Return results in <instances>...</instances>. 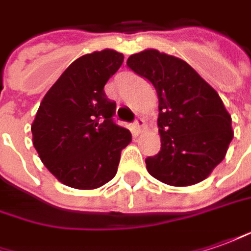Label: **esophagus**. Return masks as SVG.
<instances>
[{"instance_id":"34e87169","label":"esophagus","mask_w":251,"mask_h":251,"mask_svg":"<svg viewBox=\"0 0 251 251\" xmlns=\"http://www.w3.org/2000/svg\"><path fill=\"white\" fill-rule=\"evenodd\" d=\"M144 126H146V121L143 118H137L133 124V129H134V133L136 134H140V133L144 130Z\"/></svg>"}]
</instances>
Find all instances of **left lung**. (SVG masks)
Returning a JSON list of instances; mask_svg holds the SVG:
<instances>
[{"label":"left lung","instance_id":"obj_1","mask_svg":"<svg viewBox=\"0 0 251 251\" xmlns=\"http://www.w3.org/2000/svg\"><path fill=\"white\" fill-rule=\"evenodd\" d=\"M126 66L154 85L159 100L161 151L146 159L148 173L173 187L203 181L233 137L219 93L188 63L155 49L132 54Z\"/></svg>","mask_w":251,"mask_h":251}]
</instances>
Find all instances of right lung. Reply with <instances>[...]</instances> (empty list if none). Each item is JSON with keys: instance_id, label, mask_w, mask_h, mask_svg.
Masks as SVG:
<instances>
[{"instance_id": "right-lung-1", "label": "right lung", "mask_w": 251, "mask_h": 251, "mask_svg": "<svg viewBox=\"0 0 251 251\" xmlns=\"http://www.w3.org/2000/svg\"><path fill=\"white\" fill-rule=\"evenodd\" d=\"M124 63L112 49L73 61L42 99L32 122V144L52 175L71 188L95 190L114 178L121 151L132 141L117 125V103L104 85Z\"/></svg>"}]
</instances>
